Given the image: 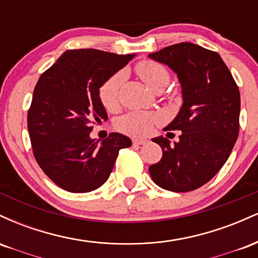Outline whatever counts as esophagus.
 I'll return each mask as SVG.
<instances>
[{"instance_id":"1","label":"esophagus","mask_w":258,"mask_h":258,"mask_svg":"<svg viewBox=\"0 0 258 258\" xmlns=\"http://www.w3.org/2000/svg\"><path fill=\"white\" fill-rule=\"evenodd\" d=\"M132 142H133V144H135V146H142V144L148 143L147 139H141V138H135Z\"/></svg>"}]
</instances>
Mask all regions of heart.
<instances>
[{"instance_id":"obj_1","label":"heart","mask_w":258,"mask_h":258,"mask_svg":"<svg viewBox=\"0 0 258 258\" xmlns=\"http://www.w3.org/2000/svg\"><path fill=\"white\" fill-rule=\"evenodd\" d=\"M136 73L154 91L165 88L170 82V73L162 64L154 60H142L136 65ZM125 80V74L117 73L108 79L99 90V97L103 105L112 110L119 104L120 88ZM164 121L159 112L131 111L116 121L119 131L132 137H146L153 132L154 127Z\"/></svg>"}]
</instances>
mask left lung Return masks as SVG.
Masks as SVG:
<instances>
[{
    "instance_id": "8db88e82",
    "label": "left lung",
    "mask_w": 258,
    "mask_h": 258,
    "mask_svg": "<svg viewBox=\"0 0 258 258\" xmlns=\"http://www.w3.org/2000/svg\"><path fill=\"white\" fill-rule=\"evenodd\" d=\"M148 57L176 74L183 98L165 128L182 132L179 141L171 146L162 136L153 138L162 158L149 173L166 190H194L209 182L232 153L239 135V88L220 54L198 44L176 43Z\"/></svg>"
}]
</instances>
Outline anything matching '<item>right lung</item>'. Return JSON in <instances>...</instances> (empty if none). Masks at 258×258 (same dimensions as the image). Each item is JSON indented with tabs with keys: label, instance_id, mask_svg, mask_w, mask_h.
I'll return each mask as SVG.
<instances>
[{
	"label": "right lung",
	"instance_id": "1",
	"mask_svg": "<svg viewBox=\"0 0 258 258\" xmlns=\"http://www.w3.org/2000/svg\"><path fill=\"white\" fill-rule=\"evenodd\" d=\"M135 54L70 49L38 79L28 114L34 156L49 179L70 193L104 184L119 150L132 146L121 133L91 138L93 123L108 120L99 88Z\"/></svg>",
	"mask_w": 258,
	"mask_h": 258
}]
</instances>
